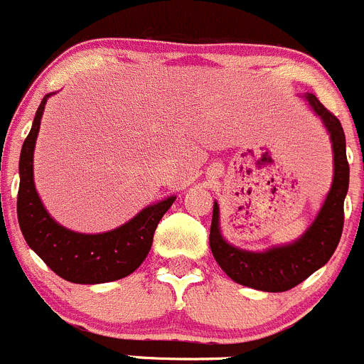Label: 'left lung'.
I'll list each match as a JSON object with an SVG mask.
<instances>
[{"mask_svg": "<svg viewBox=\"0 0 364 364\" xmlns=\"http://www.w3.org/2000/svg\"><path fill=\"white\" fill-rule=\"evenodd\" d=\"M307 100L312 109L321 117L325 127L331 132L334 149V181L321 212L318 213L311 228L296 242L284 247H273L266 253H251L237 250L223 239L219 232V206L213 203L212 226H210V247L220 269L237 284L267 293H282L296 287L328 262L341 239L345 223V203L348 190L350 166L346 161L345 132L341 122L321 104L314 95L309 93Z\"/></svg>", "mask_w": 364, "mask_h": 364, "instance_id": "1", "label": "left lung"}]
</instances>
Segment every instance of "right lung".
I'll list each match as a JSON object with an SVG mask.
<instances>
[{"label":"right lung","mask_w":364,"mask_h":364,"mask_svg":"<svg viewBox=\"0 0 364 364\" xmlns=\"http://www.w3.org/2000/svg\"><path fill=\"white\" fill-rule=\"evenodd\" d=\"M50 93L43 98L19 158L18 220L26 244L43 262L73 284L120 280L138 269L151 251L154 232L176 198L147 206L120 228L98 235L75 233L57 224L44 210L33 186V147Z\"/></svg>","instance_id":"obj_1"}]
</instances>
